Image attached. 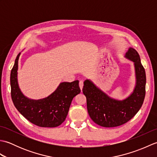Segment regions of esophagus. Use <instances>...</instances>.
Instances as JSON below:
<instances>
[{
    "instance_id": "obj_1",
    "label": "esophagus",
    "mask_w": 157,
    "mask_h": 157,
    "mask_svg": "<svg viewBox=\"0 0 157 157\" xmlns=\"http://www.w3.org/2000/svg\"><path fill=\"white\" fill-rule=\"evenodd\" d=\"M83 86H84V83H83V82H82V81L79 82V88L81 89V90H82V88H83Z\"/></svg>"
}]
</instances>
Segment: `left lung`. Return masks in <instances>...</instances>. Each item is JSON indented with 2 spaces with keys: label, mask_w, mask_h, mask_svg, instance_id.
<instances>
[{
  "label": "left lung",
  "mask_w": 157,
  "mask_h": 157,
  "mask_svg": "<svg viewBox=\"0 0 157 157\" xmlns=\"http://www.w3.org/2000/svg\"><path fill=\"white\" fill-rule=\"evenodd\" d=\"M125 58L134 63L136 86L128 97L117 100L109 96L90 79L84 82L83 93L87 101V109L92 120L105 128L121 125L129 121L138 112L146 94V73L140 57L134 48L129 47Z\"/></svg>",
  "instance_id": "8db88e82"
}]
</instances>
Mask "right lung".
<instances>
[{"mask_svg":"<svg viewBox=\"0 0 157 157\" xmlns=\"http://www.w3.org/2000/svg\"><path fill=\"white\" fill-rule=\"evenodd\" d=\"M19 53L11 72V98L17 111L33 124L42 128H55L65 121L73 98L80 93L79 81L61 82L55 92L42 99L29 98L19 88L17 71Z\"/></svg>","mask_w":157,"mask_h":157,"instance_id":"right-lung-1","label":"right lung"}]
</instances>
